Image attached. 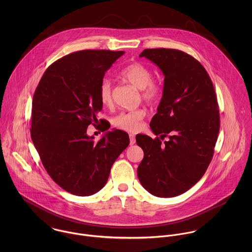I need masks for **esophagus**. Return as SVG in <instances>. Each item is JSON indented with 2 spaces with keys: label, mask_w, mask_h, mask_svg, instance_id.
<instances>
[{
  "label": "esophagus",
  "mask_w": 252,
  "mask_h": 252,
  "mask_svg": "<svg viewBox=\"0 0 252 252\" xmlns=\"http://www.w3.org/2000/svg\"><path fill=\"white\" fill-rule=\"evenodd\" d=\"M135 143H136V139H135L134 135H130V144L133 145V144H135Z\"/></svg>",
  "instance_id": "34e87169"
}]
</instances>
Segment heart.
<instances>
[{
  "instance_id": "obj_1",
  "label": "heart",
  "mask_w": 252,
  "mask_h": 252,
  "mask_svg": "<svg viewBox=\"0 0 252 252\" xmlns=\"http://www.w3.org/2000/svg\"><path fill=\"white\" fill-rule=\"evenodd\" d=\"M120 77L137 89H140L142 99L148 104H155L162 95L161 84L152 79V73L148 67L141 62H134L124 67L119 72ZM99 98L102 105L108 107L112 103L111 82L108 78L102 79L99 86ZM146 115L144 108L121 112L113 118L115 127L130 133L139 132L144 125Z\"/></svg>"
}]
</instances>
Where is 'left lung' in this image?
<instances>
[{
  "mask_svg": "<svg viewBox=\"0 0 252 252\" xmlns=\"http://www.w3.org/2000/svg\"><path fill=\"white\" fill-rule=\"evenodd\" d=\"M140 57L156 64L165 78L150 122L157 137H136L144 150L138 178L152 195L176 197L202 179L213 159L220 127L215 87L203 65L183 51L147 48ZM159 134L168 140L162 142Z\"/></svg>",
  "mask_w": 252,
  "mask_h": 252,
  "instance_id": "left-lung-1",
  "label": "left lung"
}]
</instances>
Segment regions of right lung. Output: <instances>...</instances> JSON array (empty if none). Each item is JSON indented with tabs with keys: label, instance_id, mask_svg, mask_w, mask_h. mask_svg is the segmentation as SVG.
<instances>
[{
	"label": "right lung",
	"instance_id": "obj_1",
	"mask_svg": "<svg viewBox=\"0 0 252 252\" xmlns=\"http://www.w3.org/2000/svg\"><path fill=\"white\" fill-rule=\"evenodd\" d=\"M124 51L86 49L51 64L33 97L31 137L50 178L67 192L90 196L107 183L111 166L129 145L114 130L99 141L86 134L102 110L100 82ZM104 120V119H100ZM104 131L110 125L104 123Z\"/></svg>",
	"mask_w": 252,
	"mask_h": 252
}]
</instances>
